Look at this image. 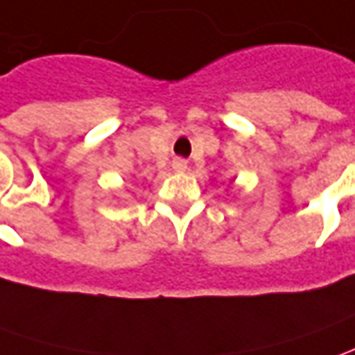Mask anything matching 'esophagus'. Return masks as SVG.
<instances>
[{"label":"esophagus","mask_w":355,"mask_h":355,"mask_svg":"<svg viewBox=\"0 0 355 355\" xmlns=\"http://www.w3.org/2000/svg\"><path fill=\"white\" fill-rule=\"evenodd\" d=\"M173 168H175L177 173H184L188 168V161L187 159H175V161H173Z\"/></svg>","instance_id":"1"}]
</instances>
